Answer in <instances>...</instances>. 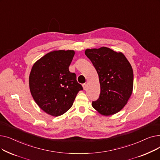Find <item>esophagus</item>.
<instances>
[{"instance_id":"34e87169","label":"esophagus","mask_w":160,"mask_h":160,"mask_svg":"<svg viewBox=\"0 0 160 160\" xmlns=\"http://www.w3.org/2000/svg\"><path fill=\"white\" fill-rule=\"evenodd\" d=\"M82 86H83V89L86 90L87 89V88H88V84H87V83H83V84L82 85Z\"/></svg>"}]
</instances>
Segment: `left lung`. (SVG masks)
Wrapping results in <instances>:
<instances>
[{
  "instance_id": "left-lung-1",
  "label": "left lung",
  "mask_w": 160,
  "mask_h": 160,
  "mask_svg": "<svg viewBox=\"0 0 160 160\" xmlns=\"http://www.w3.org/2000/svg\"><path fill=\"white\" fill-rule=\"evenodd\" d=\"M85 54L98 74L100 94L92 106L102 115H112L127 104L133 91V74L127 58L121 52L103 47L88 48Z\"/></svg>"
}]
</instances>
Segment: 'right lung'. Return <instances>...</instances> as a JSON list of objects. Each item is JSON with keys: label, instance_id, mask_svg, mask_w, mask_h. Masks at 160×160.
<instances>
[{"label": "right lung", "instance_id": "right-lung-1", "mask_svg": "<svg viewBox=\"0 0 160 160\" xmlns=\"http://www.w3.org/2000/svg\"><path fill=\"white\" fill-rule=\"evenodd\" d=\"M74 51L54 50L33 64L29 77L31 95L47 114L58 117L68 111L78 92L83 89L69 67Z\"/></svg>", "mask_w": 160, "mask_h": 160}]
</instances>
